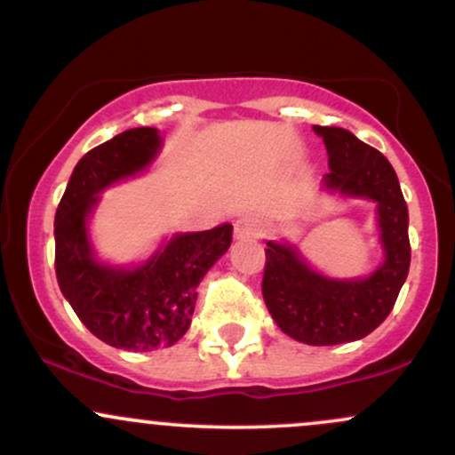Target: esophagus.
Masks as SVG:
<instances>
[{
  "mask_svg": "<svg viewBox=\"0 0 455 455\" xmlns=\"http://www.w3.org/2000/svg\"><path fill=\"white\" fill-rule=\"evenodd\" d=\"M263 235V222L257 216H242L235 222V239H257Z\"/></svg>",
  "mask_w": 455,
  "mask_h": 455,
  "instance_id": "obj_1",
  "label": "esophagus"
}]
</instances>
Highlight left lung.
Instances as JSON below:
<instances>
[{
	"instance_id": "1",
	"label": "left lung",
	"mask_w": 455,
	"mask_h": 455,
	"mask_svg": "<svg viewBox=\"0 0 455 455\" xmlns=\"http://www.w3.org/2000/svg\"><path fill=\"white\" fill-rule=\"evenodd\" d=\"M329 156L327 190L377 203L383 265L368 278L336 280L307 267L291 243L267 242L263 299L271 318L295 340L329 347L362 340L389 316L409 275V210L398 175L379 149L344 128L315 126Z\"/></svg>"
}]
</instances>
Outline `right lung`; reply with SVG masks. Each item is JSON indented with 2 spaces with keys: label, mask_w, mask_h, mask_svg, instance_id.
<instances>
[{
  "label": "right lung",
  "mask_w": 455,
  "mask_h": 455,
  "mask_svg": "<svg viewBox=\"0 0 455 455\" xmlns=\"http://www.w3.org/2000/svg\"><path fill=\"white\" fill-rule=\"evenodd\" d=\"M156 128H132L87 151L55 213V274L72 310L96 338L126 351L171 347L188 331L196 286L228 250L231 224L175 235L143 265L111 267L93 259L87 218L100 192L140 173L160 149Z\"/></svg>",
  "instance_id": "obj_1"
}]
</instances>
